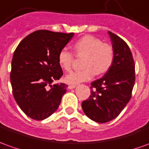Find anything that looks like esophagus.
I'll list each match as a JSON object with an SVG mask.
<instances>
[{"label":"esophagus","mask_w":149,"mask_h":149,"mask_svg":"<svg viewBox=\"0 0 149 149\" xmlns=\"http://www.w3.org/2000/svg\"><path fill=\"white\" fill-rule=\"evenodd\" d=\"M75 87H76L75 85H69L68 88L69 89H73V88H74Z\"/></svg>","instance_id":"obj_1"}]
</instances>
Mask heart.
Returning <instances> with one entry per match:
<instances>
[{"label": "heart", "instance_id": "1", "mask_svg": "<svg viewBox=\"0 0 149 149\" xmlns=\"http://www.w3.org/2000/svg\"><path fill=\"white\" fill-rule=\"evenodd\" d=\"M77 56L86 55L84 61V70L73 71L66 74L64 81L69 84H77L81 82L90 80L97 74L107 72L110 69L114 53L111 45L103 44L100 39L93 36H85L74 45ZM74 56L68 49H62L58 53L57 61L61 69L69 71L72 67Z\"/></svg>", "mask_w": 149, "mask_h": 149}]
</instances>
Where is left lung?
<instances>
[{
  "mask_svg": "<svg viewBox=\"0 0 149 149\" xmlns=\"http://www.w3.org/2000/svg\"><path fill=\"white\" fill-rule=\"evenodd\" d=\"M114 57L110 69L92 82L91 96L82 102L84 113L96 123H104L119 115L131 97L135 84V63L127 43L108 31Z\"/></svg>",
  "mask_w": 149,
  "mask_h": 149,
  "instance_id": "obj_1",
  "label": "left lung"
}]
</instances>
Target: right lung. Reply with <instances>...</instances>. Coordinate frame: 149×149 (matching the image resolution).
Masks as SVG:
<instances>
[{
  "instance_id": "add662e5",
  "label": "right lung",
  "mask_w": 149,
  "mask_h": 149,
  "mask_svg": "<svg viewBox=\"0 0 149 149\" xmlns=\"http://www.w3.org/2000/svg\"><path fill=\"white\" fill-rule=\"evenodd\" d=\"M73 36L74 33L40 30L24 38L15 49L10 73L13 95L31 118L44 120L59 107L68 86L53 84L63 74L57 56Z\"/></svg>"
}]
</instances>
